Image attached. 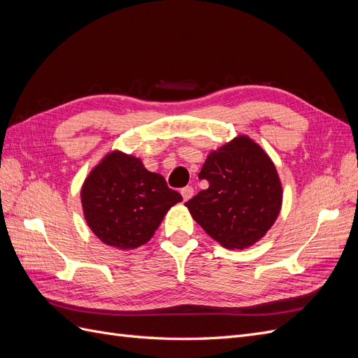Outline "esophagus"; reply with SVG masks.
<instances>
[{
  "label": "esophagus",
  "instance_id": "esophagus-1",
  "mask_svg": "<svg viewBox=\"0 0 358 358\" xmlns=\"http://www.w3.org/2000/svg\"><path fill=\"white\" fill-rule=\"evenodd\" d=\"M180 194H182V197H183V201H188V200L194 196V188H192V187L182 188Z\"/></svg>",
  "mask_w": 358,
  "mask_h": 358
}]
</instances>
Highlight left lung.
I'll return each mask as SVG.
<instances>
[{
  "instance_id": "left-lung-1",
  "label": "left lung",
  "mask_w": 358,
  "mask_h": 358,
  "mask_svg": "<svg viewBox=\"0 0 358 358\" xmlns=\"http://www.w3.org/2000/svg\"><path fill=\"white\" fill-rule=\"evenodd\" d=\"M199 178L208 180L209 188L185 206L221 246H252L278 220L282 183L272 158L249 136H236L209 152Z\"/></svg>"
}]
</instances>
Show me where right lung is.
<instances>
[{"label": "right lung", "mask_w": 358, "mask_h": 358, "mask_svg": "<svg viewBox=\"0 0 358 358\" xmlns=\"http://www.w3.org/2000/svg\"><path fill=\"white\" fill-rule=\"evenodd\" d=\"M182 201L159 173L149 171L140 158L110 150L80 189L85 221L107 245L129 251L148 243L171 206Z\"/></svg>", "instance_id": "right-lung-1"}]
</instances>
